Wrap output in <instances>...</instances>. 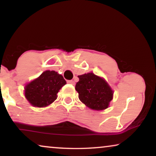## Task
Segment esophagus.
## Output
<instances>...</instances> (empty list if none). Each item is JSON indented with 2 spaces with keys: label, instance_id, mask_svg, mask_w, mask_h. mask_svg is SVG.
<instances>
[{
  "label": "esophagus",
  "instance_id": "obj_1",
  "mask_svg": "<svg viewBox=\"0 0 156 156\" xmlns=\"http://www.w3.org/2000/svg\"><path fill=\"white\" fill-rule=\"evenodd\" d=\"M67 83H69V84H72V85L75 84V82H74V80H68L67 81Z\"/></svg>",
  "mask_w": 156,
  "mask_h": 156
}]
</instances>
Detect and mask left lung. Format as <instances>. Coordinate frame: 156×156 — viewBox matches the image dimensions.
<instances>
[{"label": "left lung", "instance_id": "1", "mask_svg": "<svg viewBox=\"0 0 156 156\" xmlns=\"http://www.w3.org/2000/svg\"><path fill=\"white\" fill-rule=\"evenodd\" d=\"M78 77L80 80L76 84L75 89L80 101L93 110L108 108L114 94L108 83L92 72L79 75Z\"/></svg>", "mask_w": 156, "mask_h": 156}]
</instances>
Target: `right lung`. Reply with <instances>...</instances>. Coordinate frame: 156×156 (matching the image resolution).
Masks as SVG:
<instances>
[{
    "label": "right lung",
    "mask_w": 156,
    "mask_h": 156,
    "mask_svg": "<svg viewBox=\"0 0 156 156\" xmlns=\"http://www.w3.org/2000/svg\"><path fill=\"white\" fill-rule=\"evenodd\" d=\"M65 84L66 81L61 74L47 70L25 86V97L35 107H44L57 99V94Z\"/></svg>",
    "instance_id": "add662e5"
}]
</instances>
